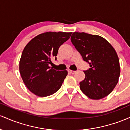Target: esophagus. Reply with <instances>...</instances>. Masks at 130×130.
Listing matches in <instances>:
<instances>
[{
    "instance_id": "34e87169",
    "label": "esophagus",
    "mask_w": 130,
    "mask_h": 130,
    "mask_svg": "<svg viewBox=\"0 0 130 130\" xmlns=\"http://www.w3.org/2000/svg\"><path fill=\"white\" fill-rule=\"evenodd\" d=\"M68 71L70 74H74L76 73V71H73V70H68Z\"/></svg>"
}]
</instances>
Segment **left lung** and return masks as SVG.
I'll return each mask as SVG.
<instances>
[{"mask_svg": "<svg viewBox=\"0 0 130 130\" xmlns=\"http://www.w3.org/2000/svg\"><path fill=\"white\" fill-rule=\"evenodd\" d=\"M71 41L90 67L84 71L86 77L79 83L83 93L93 100L108 96L117 85L120 73L114 47L102 37L84 32L73 33Z\"/></svg>", "mask_w": 130, "mask_h": 130, "instance_id": "1", "label": "left lung"}]
</instances>
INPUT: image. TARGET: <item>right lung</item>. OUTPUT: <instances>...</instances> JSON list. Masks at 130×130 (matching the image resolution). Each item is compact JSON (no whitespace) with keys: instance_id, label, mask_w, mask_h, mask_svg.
Wrapping results in <instances>:
<instances>
[{"instance_id":"add662e5","label":"right lung","mask_w":130,"mask_h":130,"mask_svg":"<svg viewBox=\"0 0 130 130\" xmlns=\"http://www.w3.org/2000/svg\"><path fill=\"white\" fill-rule=\"evenodd\" d=\"M71 32H47L37 35L25 46L19 60V72L27 89L40 97L54 94L60 89L68 71L50 66L60 46Z\"/></svg>"}]
</instances>
